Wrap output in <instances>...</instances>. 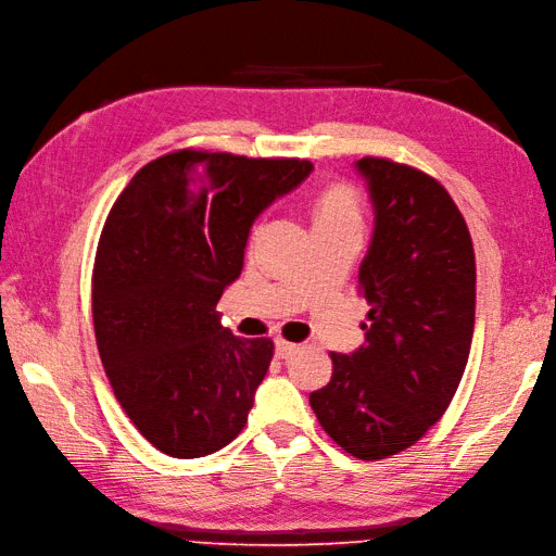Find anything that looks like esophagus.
<instances>
[{
    "instance_id": "1",
    "label": "esophagus",
    "mask_w": 556,
    "mask_h": 556,
    "mask_svg": "<svg viewBox=\"0 0 556 556\" xmlns=\"http://www.w3.org/2000/svg\"><path fill=\"white\" fill-rule=\"evenodd\" d=\"M298 350H300L298 344H292L288 340H276V356H278V359H288V356H292Z\"/></svg>"
}]
</instances>
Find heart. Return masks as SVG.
I'll use <instances>...</instances> for the list:
<instances>
[{"mask_svg":"<svg viewBox=\"0 0 556 556\" xmlns=\"http://www.w3.org/2000/svg\"><path fill=\"white\" fill-rule=\"evenodd\" d=\"M316 226L340 224V220H359V204L350 188L344 185H332V188L318 194L314 208Z\"/></svg>","mask_w":556,"mask_h":556,"instance_id":"1","label":"heart"}]
</instances>
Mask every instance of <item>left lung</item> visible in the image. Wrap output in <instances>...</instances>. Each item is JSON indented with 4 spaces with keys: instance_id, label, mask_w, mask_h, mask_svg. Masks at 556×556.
Masks as SVG:
<instances>
[{
    "instance_id": "1",
    "label": "left lung",
    "mask_w": 556,
    "mask_h": 556,
    "mask_svg": "<svg viewBox=\"0 0 556 556\" xmlns=\"http://www.w3.org/2000/svg\"><path fill=\"white\" fill-rule=\"evenodd\" d=\"M374 204V238L359 266L371 304L366 340L330 354L332 378L309 394L326 433L356 459H388L447 412L471 352L476 256L450 192L390 159L354 164Z\"/></svg>"
}]
</instances>
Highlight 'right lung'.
<instances>
[{
    "mask_svg": "<svg viewBox=\"0 0 556 556\" xmlns=\"http://www.w3.org/2000/svg\"><path fill=\"white\" fill-rule=\"evenodd\" d=\"M304 159L180 150L132 176L97 244V350L123 412L152 445L197 459L236 440L274 342L220 326L256 216L309 176Z\"/></svg>",
    "mask_w": 556,
    "mask_h": 556,
    "instance_id": "obj_1",
    "label": "right lung"
}]
</instances>
